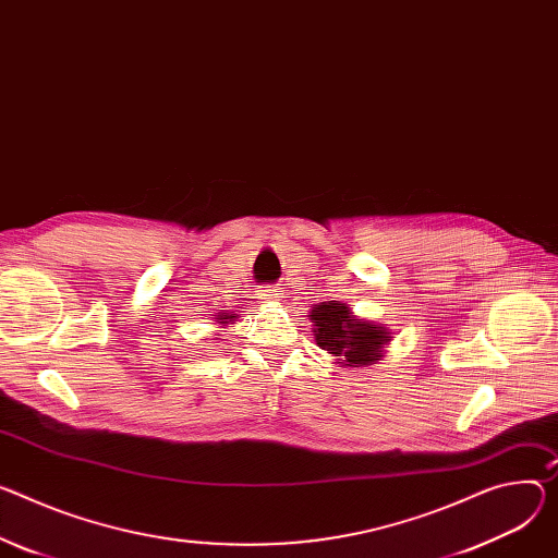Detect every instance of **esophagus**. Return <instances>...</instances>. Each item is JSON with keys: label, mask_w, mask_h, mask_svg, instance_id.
Masks as SVG:
<instances>
[{"label": "esophagus", "mask_w": 558, "mask_h": 558, "mask_svg": "<svg viewBox=\"0 0 558 558\" xmlns=\"http://www.w3.org/2000/svg\"><path fill=\"white\" fill-rule=\"evenodd\" d=\"M260 298H263L265 302L276 300V298H278V289H263V291H260Z\"/></svg>", "instance_id": "obj_1"}]
</instances>
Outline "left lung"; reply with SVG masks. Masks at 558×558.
Listing matches in <instances>:
<instances>
[{
    "label": "left lung",
    "mask_w": 558,
    "mask_h": 558,
    "mask_svg": "<svg viewBox=\"0 0 558 558\" xmlns=\"http://www.w3.org/2000/svg\"><path fill=\"white\" fill-rule=\"evenodd\" d=\"M316 344L342 361L347 367L376 365L383 356V347L391 340L389 331L369 320L351 314L344 302L329 300L312 307Z\"/></svg>",
    "instance_id": "8db88e82"
}]
</instances>
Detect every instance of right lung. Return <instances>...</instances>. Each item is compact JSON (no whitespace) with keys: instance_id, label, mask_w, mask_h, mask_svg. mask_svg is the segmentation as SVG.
<instances>
[{"instance_id":"right-lung-1","label":"right lung","mask_w":558,"mask_h":558,"mask_svg":"<svg viewBox=\"0 0 558 558\" xmlns=\"http://www.w3.org/2000/svg\"><path fill=\"white\" fill-rule=\"evenodd\" d=\"M216 320H218L220 325H229L231 320H235V314H220Z\"/></svg>"}]
</instances>
